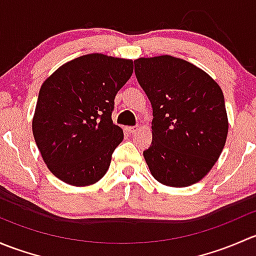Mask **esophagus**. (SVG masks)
Segmentation results:
<instances>
[{"instance_id": "obj_1", "label": "esophagus", "mask_w": 256, "mask_h": 256, "mask_svg": "<svg viewBox=\"0 0 256 256\" xmlns=\"http://www.w3.org/2000/svg\"><path fill=\"white\" fill-rule=\"evenodd\" d=\"M126 131H128V132H130V134H134V132H136V131H138V128H135V126H128V128H126Z\"/></svg>"}]
</instances>
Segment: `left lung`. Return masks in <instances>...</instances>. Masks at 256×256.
<instances>
[{"label": "left lung", "mask_w": 256, "mask_h": 256, "mask_svg": "<svg viewBox=\"0 0 256 256\" xmlns=\"http://www.w3.org/2000/svg\"><path fill=\"white\" fill-rule=\"evenodd\" d=\"M152 106V142L144 157L152 176L170 187L197 183L218 161L228 135L224 95L193 64L161 56L134 62Z\"/></svg>", "instance_id": "8db88e82"}]
</instances>
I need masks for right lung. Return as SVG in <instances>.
<instances>
[{"label":"right lung","mask_w":256,"mask_h":256,"mask_svg":"<svg viewBox=\"0 0 256 256\" xmlns=\"http://www.w3.org/2000/svg\"><path fill=\"white\" fill-rule=\"evenodd\" d=\"M131 60L88 54L43 82L32 128L49 171L72 186L104 177L124 132L112 122L118 90L132 76Z\"/></svg>","instance_id":"1"}]
</instances>
